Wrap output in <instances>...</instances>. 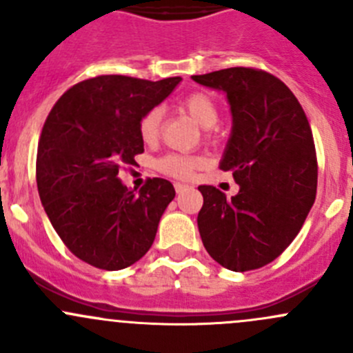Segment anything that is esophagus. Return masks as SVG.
<instances>
[{"instance_id": "obj_1", "label": "esophagus", "mask_w": 353, "mask_h": 353, "mask_svg": "<svg viewBox=\"0 0 353 353\" xmlns=\"http://www.w3.org/2000/svg\"><path fill=\"white\" fill-rule=\"evenodd\" d=\"M174 188H176V193L177 194H181V193H184V191L190 190V186H188V184H181V183L174 184Z\"/></svg>"}]
</instances>
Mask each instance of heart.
<instances>
[{
    "label": "heart",
    "instance_id": "1",
    "mask_svg": "<svg viewBox=\"0 0 353 353\" xmlns=\"http://www.w3.org/2000/svg\"><path fill=\"white\" fill-rule=\"evenodd\" d=\"M179 108L188 114L193 121H196L201 128L208 130L213 128L219 121V104L215 99L206 92H191L183 101L179 102ZM163 112L160 108L148 109L138 123V133L145 143H154L160 134V126H162ZM206 165V160L196 155H181V154H167L157 160V169L167 176L179 177V179H188L193 176L196 169Z\"/></svg>",
    "mask_w": 353,
    "mask_h": 353
}]
</instances>
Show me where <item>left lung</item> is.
<instances>
[{
	"mask_svg": "<svg viewBox=\"0 0 353 353\" xmlns=\"http://www.w3.org/2000/svg\"><path fill=\"white\" fill-rule=\"evenodd\" d=\"M193 80L227 94L234 126L220 169L241 186L230 199L215 186L198 188L199 236L223 268L258 270L285 251L316 199L311 126L290 88L265 70L236 66Z\"/></svg>",
	"mask_w": 353,
	"mask_h": 353,
	"instance_id": "left-lung-1",
	"label": "left lung"
}]
</instances>
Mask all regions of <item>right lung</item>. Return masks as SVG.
Wrapping results in <instances>:
<instances>
[{
  "label": "right lung",
  "instance_id": "add662e5",
  "mask_svg": "<svg viewBox=\"0 0 353 353\" xmlns=\"http://www.w3.org/2000/svg\"><path fill=\"white\" fill-rule=\"evenodd\" d=\"M179 81L88 78L68 88L46 119L35 162L39 196L66 248L95 268L116 272L143 258L176 196L167 179L148 177L137 194L117 174L143 154L140 117Z\"/></svg>",
  "mask_w": 353,
  "mask_h": 353
}]
</instances>
